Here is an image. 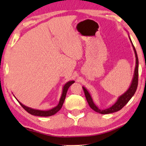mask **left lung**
Masks as SVG:
<instances>
[{
  "label": "left lung",
  "instance_id": "left-lung-1",
  "mask_svg": "<svg viewBox=\"0 0 146 146\" xmlns=\"http://www.w3.org/2000/svg\"><path fill=\"white\" fill-rule=\"evenodd\" d=\"M132 46H133V50H134L135 60H136V62H135L136 65H135L134 75H133L132 82H131V84L130 86V87H129V88L125 92L123 95H121V96L119 98L118 100H117V101L112 106L105 110L99 109L94 104V103L93 102L92 99V98L90 96V94L88 93V92L86 90V89L84 87L82 88L84 90V92L86 98V100L88 102V103L89 106H90L92 109L94 110L95 111H96V112L102 113V114H108V113L115 112V111L120 110L124 106L127 102H128L129 100L131 98V97L134 95L135 91H136L137 90V85H138V58H137V52H136V50H135L134 46L133 44Z\"/></svg>",
  "mask_w": 146,
  "mask_h": 146
}]
</instances>
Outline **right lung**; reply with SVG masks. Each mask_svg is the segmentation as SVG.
I'll return each mask as SVG.
<instances>
[{
    "mask_svg": "<svg viewBox=\"0 0 146 146\" xmlns=\"http://www.w3.org/2000/svg\"><path fill=\"white\" fill-rule=\"evenodd\" d=\"M74 82V81H70L68 82H67L66 84L64 85V86L63 88V92H62V94L61 98L60 100L59 104L56 107L48 111H42V110H34L32 109L31 108L27 107L25 106H24L23 104L19 102L20 104L22 107L27 112H29V113H31L32 115H37V116H44V117H46V116H50V115H52L54 114H55L56 113H57L61 109L62 106L64 102L66 96V93L68 91V89L69 88V87Z\"/></svg>",
    "mask_w": 146,
    "mask_h": 146,
    "instance_id": "add662e5",
    "label": "right lung"
}]
</instances>
